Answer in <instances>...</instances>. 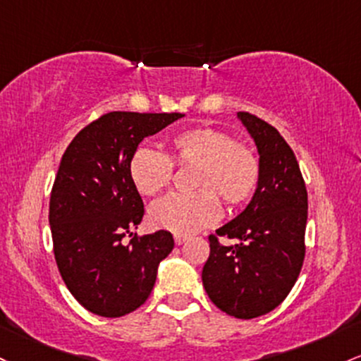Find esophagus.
Listing matches in <instances>:
<instances>
[{"label": "esophagus", "instance_id": "1", "mask_svg": "<svg viewBox=\"0 0 361 361\" xmlns=\"http://www.w3.org/2000/svg\"><path fill=\"white\" fill-rule=\"evenodd\" d=\"M187 240H188L187 235H174V243L176 245H183Z\"/></svg>", "mask_w": 361, "mask_h": 361}]
</instances>
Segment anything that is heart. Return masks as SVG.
I'll return each instance as SVG.
<instances>
[{
  "instance_id": "obj_1",
  "label": "heart",
  "mask_w": 361,
  "mask_h": 361,
  "mask_svg": "<svg viewBox=\"0 0 361 361\" xmlns=\"http://www.w3.org/2000/svg\"><path fill=\"white\" fill-rule=\"evenodd\" d=\"M190 193H176L150 207L154 226L193 235L219 219L223 202L238 209L255 195L260 183V161L243 142L233 140L216 126H193L174 133L168 152L138 147L128 161V176L140 195L154 197L171 185L174 168H190Z\"/></svg>"
}]
</instances>
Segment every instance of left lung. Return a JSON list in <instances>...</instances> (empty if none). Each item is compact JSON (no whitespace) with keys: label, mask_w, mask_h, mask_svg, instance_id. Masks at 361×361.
I'll list each match as a JSON object with an SVG mask.
<instances>
[{"label":"left lung","mask_w":361,"mask_h":361,"mask_svg":"<svg viewBox=\"0 0 361 361\" xmlns=\"http://www.w3.org/2000/svg\"><path fill=\"white\" fill-rule=\"evenodd\" d=\"M260 154V183L231 223L209 235L202 283L211 302L236 319H255L284 302L305 259L308 197L298 161L272 125L240 111ZM219 235L236 239L226 247Z\"/></svg>","instance_id":"obj_1"}]
</instances>
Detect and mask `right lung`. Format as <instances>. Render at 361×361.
<instances>
[{
	"instance_id": "right-lung-1",
	"label": "right lung",
	"mask_w": 361,
	"mask_h": 361,
	"mask_svg": "<svg viewBox=\"0 0 361 361\" xmlns=\"http://www.w3.org/2000/svg\"><path fill=\"white\" fill-rule=\"evenodd\" d=\"M181 116L111 111L82 128L63 154L49 200L53 252L66 288L92 314L113 319L137 310L173 250L169 231L132 233L145 211L128 161L145 137Z\"/></svg>"
}]
</instances>
